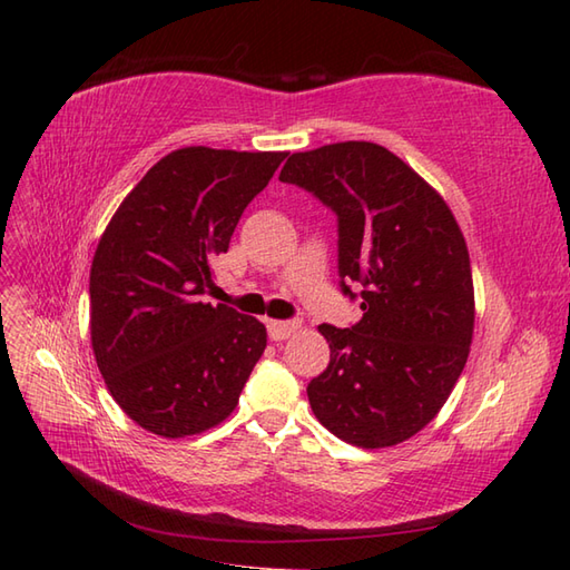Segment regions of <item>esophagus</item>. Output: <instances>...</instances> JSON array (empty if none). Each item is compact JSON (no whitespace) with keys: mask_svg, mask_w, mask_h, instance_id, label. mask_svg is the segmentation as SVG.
<instances>
[{"mask_svg":"<svg viewBox=\"0 0 570 570\" xmlns=\"http://www.w3.org/2000/svg\"><path fill=\"white\" fill-rule=\"evenodd\" d=\"M266 328H269L272 341H286V337H292L298 331V323L296 321H269L266 323Z\"/></svg>","mask_w":570,"mask_h":570,"instance_id":"obj_1","label":"esophagus"}]
</instances>
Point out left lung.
I'll use <instances>...</instances> for the list:
<instances>
[{"instance_id":"left-lung-1","label":"left lung","mask_w":570,"mask_h":570,"mask_svg":"<svg viewBox=\"0 0 570 570\" xmlns=\"http://www.w3.org/2000/svg\"><path fill=\"white\" fill-rule=\"evenodd\" d=\"M278 180L337 213L343 292L362 284L360 323L318 325L331 365L306 390L313 414L357 448L402 443L443 409L470 355L475 288L460 225L439 190L372 141L296 151Z\"/></svg>"}]
</instances>
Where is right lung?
I'll return each instance as SVG.
<instances>
[{"instance_id": "1", "label": "right lung", "mask_w": 570, "mask_h": 570, "mask_svg": "<svg viewBox=\"0 0 570 570\" xmlns=\"http://www.w3.org/2000/svg\"><path fill=\"white\" fill-rule=\"evenodd\" d=\"M286 151L184 147L119 203L90 266V341L125 414L186 439L233 414L266 347L264 323L203 296L213 259Z\"/></svg>"}]
</instances>
